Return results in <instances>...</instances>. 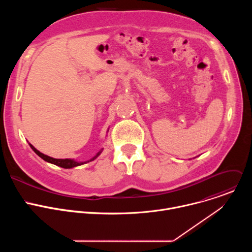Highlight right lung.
Segmentation results:
<instances>
[{
    "mask_svg": "<svg viewBox=\"0 0 252 252\" xmlns=\"http://www.w3.org/2000/svg\"><path fill=\"white\" fill-rule=\"evenodd\" d=\"M107 131H109V129H107ZM29 146L31 147V149L37 154L41 158H43L45 161L49 162V163H52V164H55V165H58L60 167H63V168H73V167H76V166H80V165H83L85 163H88L90 161H93L103 151V149H101L99 152H97L91 159H88V160H85V161H79V160H76L74 158H51L47 155H44L43 153H41L40 151H38L37 149H35L32 143L29 142Z\"/></svg>",
    "mask_w": 252,
    "mask_h": 252,
    "instance_id": "right-lung-1",
    "label": "right lung"
}]
</instances>
